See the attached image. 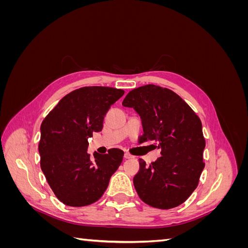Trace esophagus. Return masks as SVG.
<instances>
[{
  "label": "esophagus",
  "mask_w": 248,
  "mask_h": 248,
  "mask_svg": "<svg viewBox=\"0 0 248 248\" xmlns=\"http://www.w3.org/2000/svg\"><path fill=\"white\" fill-rule=\"evenodd\" d=\"M124 158H125V159H131V158H133V156L130 155V154H128V153H125V154H124Z\"/></svg>",
  "instance_id": "34e87169"
}]
</instances>
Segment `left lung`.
Here are the masks:
<instances>
[{"instance_id": "1", "label": "left lung", "mask_w": 248, "mask_h": 248, "mask_svg": "<svg viewBox=\"0 0 248 248\" xmlns=\"http://www.w3.org/2000/svg\"><path fill=\"white\" fill-rule=\"evenodd\" d=\"M122 106L132 108L141 119L140 141L154 140L160 157L150 166L140 159L134 188L147 205L171 209L190 197L205 168L206 146L202 122L181 97L167 88L146 85L133 89Z\"/></svg>"}]
</instances>
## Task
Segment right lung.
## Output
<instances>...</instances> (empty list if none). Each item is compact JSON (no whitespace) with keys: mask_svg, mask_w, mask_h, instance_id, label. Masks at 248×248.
I'll return each instance as SVG.
<instances>
[{"mask_svg":"<svg viewBox=\"0 0 248 248\" xmlns=\"http://www.w3.org/2000/svg\"><path fill=\"white\" fill-rule=\"evenodd\" d=\"M121 89L84 87L64 96L42 121L40 167L55 196L71 207L91 205L107 190L124 152L109 149L90 158L88 139L101 131L111 104L123 96Z\"/></svg>","mask_w":248,"mask_h":248,"instance_id":"1","label":"right lung"}]
</instances>
